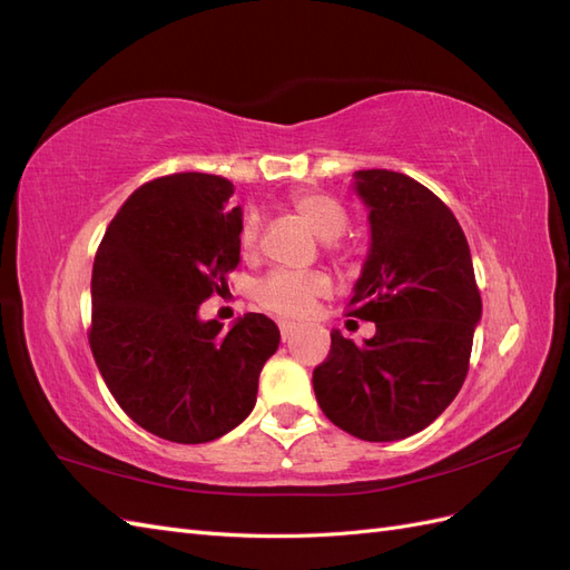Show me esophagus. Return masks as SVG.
I'll return each mask as SVG.
<instances>
[{
	"mask_svg": "<svg viewBox=\"0 0 570 570\" xmlns=\"http://www.w3.org/2000/svg\"><path fill=\"white\" fill-rule=\"evenodd\" d=\"M297 333V325L295 323H287V321H281V337L283 342H287L292 335Z\"/></svg>",
	"mask_w": 570,
	"mask_h": 570,
	"instance_id": "obj_1",
	"label": "esophagus"
}]
</instances>
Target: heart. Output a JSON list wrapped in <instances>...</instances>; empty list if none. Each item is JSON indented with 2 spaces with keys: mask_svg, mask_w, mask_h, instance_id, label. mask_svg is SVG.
I'll use <instances>...</instances> for the list:
<instances>
[{
  "mask_svg": "<svg viewBox=\"0 0 570 570\" xmlns=\"http://www.w3.org/2000/svg\"><path fill=\"white\" fill-rule=\"evenodd\" d=\"M289 209L295 212L306 228L312 230L323 243H335L347 228V212L344 206L323 193H295L289 199ZM239 252L252 256L258 243V216L247 212L237 230ZM331 292V281L323 273H292V271H273L271 275L256 285L254 299L268 312L285 318H302L314 308V302Z\"/></svg>",
  "mask_w": 570,
  "mask_h": 570,
  "instance_id": "heart-1",
  "label": "heart"
}]
</instances>
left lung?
<instances>
[{"label":"left lung","instance_id":"1","mask_svg":"<svg viewBox=\"0 0 570 570\" xmlns=\"http://www.w3.org/2000/svg\"><path fill=\"white\" fill-rule=\"evenodd\" d=\"M354 193L368 209L371 247L350 314L373 321L375 335L356 344L333 331L314 392L344 433L394 442L454 402L482 302L469 243L440 197L385 168L356 170Z\"/></svg>","mask_w":570,"mask_h":570}]
</instances>
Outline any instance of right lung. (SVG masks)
Here are the masks:
<instances>
[{
	"label": "right lung",
	"mask_w": 570,
	"mask_h": 570,
	"mask_svg": "<svg viewBox=\"0 0 570 570\" xmlns=\"http://www.w3.org/2000/svg\"><path fill=\"white\" fill-rule=\"evenodd\" d=\"M233 183L174 174L128 197L92 266L90 350L118 406L151 435L202 444L230 433L254 404L258 373L281 344L264 314L223 331L199 304L239 264Z\"/></svg>",
	"instance_id": "1"
}]
</instances>
